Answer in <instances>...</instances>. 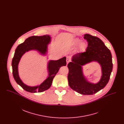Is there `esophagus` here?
Instances as JSON below:
<instances>
[{"label":"esophagus","mask_w":124,"mask_h":124,"mask_svg":"<svg viewBox=\"0 0 124 124\" xmlns=\"http://www.w3.org/2000/svg\"><path fill=\"white\" fill-rule=\"evenodd\" d=\"M70 61H71V57H70V56H67V57H66V62H67V64H68Z\"/></svg>","instance_id":"34e87169"}]
</instances>
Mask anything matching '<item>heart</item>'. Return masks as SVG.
I'll use <instances>...</instances> for the list:
<instances>
[{"mask_svg": "<svg viewBox=\"0 0 124 124\" xmlns=\"http://www.w3.org/2000/svg\"><path fill=\"white\" fill-rule=\"evenodd\" d=\"M74 44L76 46L78 45V49L80 53H84L86 50L87 45L85 42H81V40L76 39L74 41Z\"/></svg>", "mask_w": 124, "mask_h": 124, "instance_id": "b5f03b06", "label": "heart"}]
</instances>
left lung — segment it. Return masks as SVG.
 Returning <instances> with one entry per match:
<instances>
[{"label": "left lung", "instance_id": "obj_1", "mask_svg": "<svg viewBox=\"0 0 124 124\" xmlns=\"http://www.w3.org/2000/svg\"><path fill=\"white\" fill-rule=\"evenodd\" d=\"M88 42L86 52L77 53L68 64V81L73 90L83 95H93L104 88L108 82L112 71V56L110 50L100 38L88 34L84 35ZM92 62L100 65L102 75L97 83H90L83 75L82 66Z\"/></svg>", "mask_w": 124, "mask_h": 124}]
</instances>
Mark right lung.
Segmentation results:
<instances>
[{
    "label": "right lung",
    "mask_w": 124,
    "mask_h": 124,
    "mask_svg": "<svg viewBox=\"0 0 124 124\" xmlns=\"http://www.w3.org/2000/svg\"><path fill=\"white\" fill-rule=\"evenodd\" d=\"M52 38L49 35L30 37L22 44L19 45L16 49L12 60V74L16 82L23 89L31 93H41L49 88L53 82V78L58 72L61 66L66 65L65 57L57 60H50L47 63L48 76L39 85L31 86L25 84L20 79L18 74V66L22 57L24 53L30 51H37L43 56H46L48 53V45L51 43Z\"/></svg>",
    "instance_id": "right-lung-1"
}]
</instances>
